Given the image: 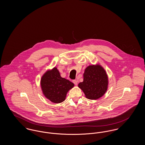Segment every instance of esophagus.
Masks as SVG:
<instances>
[{"label":"esophagus","mask_w":145,"mask_h":145,"mask_svg":"<svg viewBox=\"0 0 145 145\" xmlns=\"http://www.w3.org/2000/svg\"><path fill=\"white\" fill-rule=\"evenodd\" d=\"M73 83L75 85H77V84H78V81H77L76 80H73Z\"/></svg>","instance_id":"1"}]
</instances>
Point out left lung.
<instances>
[{"label": "left lung", "mask_w": 145, "mask_h": 145, "mask_svg": "<svg viewBox=\"0 0 145 145\" xmlns=\"http://www.w3.org/2000/svg\"><path fill=\"white\" fill-rule=\"evenodd\" d=\"M83 77V82L78 84V87L88 99L95 100L103 96L108 89V77L105 69L100 65L87 67Z\"/></svg>", "instance_id": "obj_1"}]
</instances>
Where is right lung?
I'll list each match as a JSON object with an SVG mask.
<instances>
[{
	"mask_svg": "<svg viewBox=\"0 0 145 145\" xmlns=\"http://www.w3.org/2000/svg\"><path fill=\"white\" fill-rule=\"evenodd\" d=\"M74 85L73 83L61 76L56 67L46 71L41 79L43 94L54 103L63 102L67 93L73 88Z\"/></svg>",
	"mask_w": 145,
	"mask_h": 145,
	"instance_id": "right-lung-1",
	"label": "right lung"
}]
</instances>
